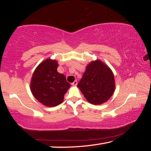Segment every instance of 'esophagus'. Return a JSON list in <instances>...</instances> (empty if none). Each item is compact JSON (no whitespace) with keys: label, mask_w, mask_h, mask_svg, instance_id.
<instances>
[{"label":"esophagus","mask_w":151,"mask_h":151,"mask_svg":"<svg viewBox=\"0 0 151 151\" xmlns=\"http://www.w3.org/2000/svg\"><path fill=\"white\" fill-rule=\"evenodd\" d=\"M77 83H78L77 81H74L73 83H72V85H73V86H76V85H77Z\"/></svg>","instance_id":"1"}]
</instances>
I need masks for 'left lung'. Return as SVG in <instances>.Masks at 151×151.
Instances as JSON below:
<instances>
[{
    "label": "left lung",
    "mask_w": 151,
    "mask_h": 151,
    "mask_svg": "<svg viewBox=\"0 0 151 151\" xmlns=\"http://www.w3.org/2000/svg\"><path fill=\"white\" fill-rule=\"evenodd\" d=\"M77 86L90 103H104L111 98L114 91L113 73L106 65L96 60L86 66Z\"/></svg>",
    "instance_id": "8db88e82"
}]
</instances>
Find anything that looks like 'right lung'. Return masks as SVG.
Masks as SVG:
<instances>
[{
  "instance_id": "add662e5",
  "label": "right lung",
  "mask_w": 151,
  "mask_h": 151,
  "mask_svg": "<svg viewBox=\"0 0 151 151\" xmlns=\"http://www.w3.org/2000/svg\"><path fill=\"white\" fill-rule=\"evenodd\" d=\"M58 63L48 58L37 66L33 73L30 90L37 100L45 106L54 107L63 103L70 85L65 76L57 72Z\"/></svg>"
}]
</instances>
